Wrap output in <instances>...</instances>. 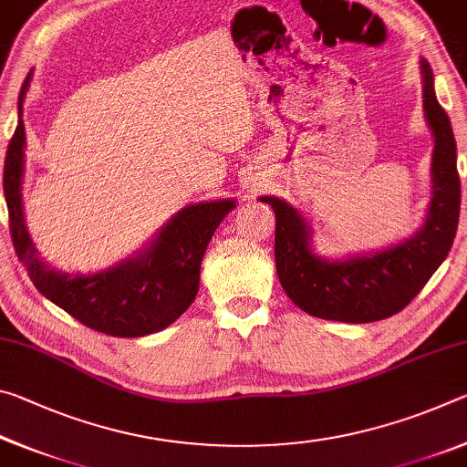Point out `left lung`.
Wrapping results in <instances>:
<instances>
[{
  "label": "left lung",
  "instance_id": "8db88e82",
  "mask_svg": "<svg viewBox=\"0 0 467 467\" xmlns=\"http://www.w3.org/2000/svg\"><path fill=\"white\" fill-rule=\"evenodd\" d=\"M424 119L432 133L431 202L424 223L389 247L344 257L315 251L313 226L295 205L262 195L275 214V270L284 292L313 317L370 323L400 313L445 262L460 223L462 185L451 123L434 94L429 61L420 59Z\"/></svg>",
  "mask_w": 467,
  "mask_h": 467
}]
</instances>
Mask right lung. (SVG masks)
<instances>
[{
	"label": "right lung",
	"mask_w": 467,
	"mask_h": 467,
	"mask_svg": "<svg viewBox=\"0 0 467 467\" xmlns=\"http://www.w3.org/2000/svg\"><path fill=\"white\" fill-rule=\"evenodd\" d=\"M30 80L33 72L22 86L18 125L4 164V195L16 255L25 264L38 292L86 327L115 337H140L169 327L195 300L203 253L236 200L223 197L185 205L158 228L144 247L100 272L67 274L55 270L38 257L22 202L26 150L22 102Z\"/></svg>",
	"instance_id": "right-lung-1"
}]
</instances>
